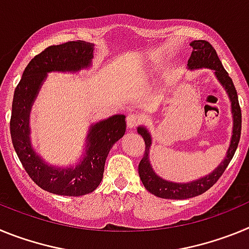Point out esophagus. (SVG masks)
Listing matches in <instances>:
<instances>
[{
  "label": "esophagus",
  "instance_id": "34e87169",
  "mask_svg": "<svg viewBox=\"0 0 249 249\" xmlns=\"http://www.w3.org/2000/svg\"><path fill=\"white\" fill-rule=\"evenodd\" d=\"M141 117L136 113H129L126 118V123L128 128H136L140 124Z\"/></svg>",
  "mask_w": 249,
  "mask_h": 249
}]
</instances>
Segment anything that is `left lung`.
<instances>
[{
  "label": "left lung",
  "mask_w": 249,
  "mask_h": 249,
  "mask_svg": "<svg viewBox=\"0 0 249 249\" xmlns=\"http://www.w3.org/2000/svg\"><path fill=\"white\" fill-rule=\"evenodd\" d=\"M191 46L193 47V51L192 53H191L190 59H188V67L212 68V70H214L215 76L219 80V82L223 85L224 89H227L228 96H230L231 102H232L233 136L232 140H231V146L228 148L227 156H226L224 160L221 163V166L217 167L211 175L201 178L198 181L191 182V183H173V182L164 181V179L158 177L153 172V169L151 168L148 160L149 147H151V136H149L146 128L138 127V133L142 136V138L144 140V144H146L143 157H142L140 164H138V173H140L141 181H142L143 186L146 187V190L148 192H151L152 195L160 197V198L186 199L202 195V193L210 190L211 187L218 181L219 177L223 175L227 166L230 164L231 160L233 158L234 152H236L237 147H238L239 138H241L242 112L241 107H239L236 87L233 85L232 78L228 76V72L222 66L221 59L218 58V54H217L213 46L208 41H203V39L193 41L191 43Z\"/></svg>",
  "instance_id": "left-lung-1"
}]
</instances>
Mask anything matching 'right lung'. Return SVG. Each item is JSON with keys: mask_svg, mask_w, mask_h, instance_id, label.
<instances>
[{"mask_svg": "<svg viewBox=\"0 0 249 249\" xmlns=\"http://www.w3.org/2000/svg\"><path fill=\"white\" fill-rule=\"evenodd\" d=\"M92 57L93 45L85 41L77 39L48 46L31 59L13 93L10 131L15 151L31 179L42 190L54 195L78 197L93 192L102 181L109 149L126 131L123 114H116L92 126L86 157L74 168L48 167L31 148L28 114L46 73L78 71L91 63Z\"/></svg>", "mask_w": 249, "mask_h": 249, "instance_id": "1", "label": "right lung"}]
</instances>
